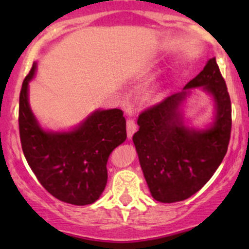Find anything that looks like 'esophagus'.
I'll return each mask as SVG.
<instances>
[{"instance_id": "1", "label": "esophagus", "mask_w": 249, "mask_h": 249, "mask_svg": "<svg viewBox=\"0 0 249 249\" xmlns=\"http://www.w3.org/2000/svg\"><path fill=\"white\" fill-rule=\"evenodd\" d=\"M137 130V125L136 123L134 122L132 119H129L126 122V134H127V139H131L134 136V134L136 132Z\"/></svg>"}]
</instances>
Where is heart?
Listing matches in <instances>:
<instances>
[{
	"label": "heart",
	"instance_id": "heart-1",
	"mask_svg": "<svg viewBox=\"0 0 249 249\" xmlns=\"http://www.w3.org/2000/svg\"><path fill=\"white\" fill-rule=\"evenodd\" d=\"M147 95H148V97H149V99H152V100L160 99V97L162 96V88H161V85H159V84L153 85V87L150 88L149 90H148Z\"/></svg>",
	"mask_w": 249,
	"mask_h": 249
}]
</instances>
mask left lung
<instances>
[{
	"instance_id": "8db88e82",
	"label": "left lung",
	"mask_w": 249,
	"mask_h": 249,
	"mask_svg": "<svg viewBox=\"0 0 249 249\" xmlns=\"http://www.w3.org/2000/svg\"><path fill=\"white\" fill-rule=\"evenodd\" d=\"M201 86L215 102V120L196 130L185 126L180 106ZM137 124L132 141L152 196L171 203L199 192L224 159L231 132V102L215 57L182 91L141 113Z\"/></svg>"
}]
</instances>
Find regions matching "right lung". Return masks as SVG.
I'll list each match as a JSON object with an SVG mask.
<instances>
[{
  "mask_svg": "<svg viewBox=\"0 0 249 249\" xmlns=\"http://www.w3.org/2000/svg\"><path fill=\"white\" fill-rule=\"evenodd\" d=\"M36 62L22 82L19 131L22 152L44 189L71 205L95 202L107 184V161L126 140L123 110L97 109L70 131H49L37 122L29 104V83Z\"/></svg>",
  "mask_w": 249,
  "mask_h": 249,
  "instance_id": "add662e5",
  "label": "right lung"
}]
</instances>
